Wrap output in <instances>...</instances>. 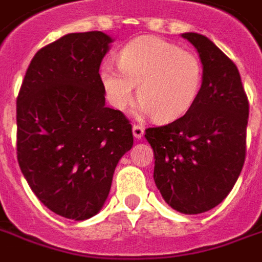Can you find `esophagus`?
I'll list each match as a JSON object with an SVG mask.
<instances>
[{
	"mask_svg": "<svg viewBox=\"0 0 262 262\" xmlns=\"http://www.w3.org/2000/svg\"><path fill=\"white\" fill-rule=\"evenodd\" d=\"M144 135V127L140 125H133V136L135 139H142Z\"/></svg>",
	"mask_w": 262,
	"mask_h": 262,
	"instance_id": "1",
	"label": "esophagus"
}]
</instances>
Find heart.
Instances as JSON below:
<instances>
[{
  "instance_id": "obj_1",
  "label": "heart",
  "mask_w": 262,
  "mask_h": 262,
  "mask_svg": "<svg viewBox=\"0 0 262 262\" xmlns=\"http://www.w3.org/2000/svg\"><path fill=\"white\" fill-rule=\"evenodd\" d=\"M118 63L107 61L100 68L107 100L118 111L133 103L137 86L140 112L170 122L186 115L200 95L201 61L176 43L153 36L137 38L120 51Z\"/></svg>"
}]
</instances>
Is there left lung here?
Instances as JSON below:
<instances>
[{
    "label": "left lung",
    "instance_id": "obj_1",
    "mask_svg": "<svg viewBox=\"0 0 262 262\" xmlns=\"http://www.w3.org/2000/svg\"><path fill=\"white\" fill-rule=\"evenodd\" d=\"M203 63V85L193 107L169 125L146 129L155 153L153 179L162 197L183 214L219 206L246 160L250 105L235 63L207 36L183 34Z\"/></svg>",
    "mask_w": 262,
    "mask_h": 262
}]
</instances>
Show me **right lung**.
<instances>
[{"label":"right lung","mask_w":262,"mask_h":262,"mask_svg":"<svg viewBox=\"0 0 262 262\" xmlns=\"http://www.w3.org/2000/svg\"><path fill=\"white\" fill-rule=\"evenodd\" d=\"M112 38L68 34L39 49L16 99V157L45 207L75 221L103 207L120 157L133 146L130 122L105 106L99 68Z\"/></svg>","instance_id":"obj_1"}]
</instances>
